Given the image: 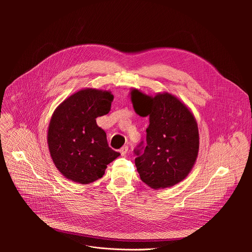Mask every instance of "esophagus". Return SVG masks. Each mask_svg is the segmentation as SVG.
Wrapping results in <instances>:
<instances>
[{
  "mask_svg": "<svg viewBox=\"0 0 252 252\" xmlns=\"http://www.w3.org/2000/svg\"><path fill=\"white\" fill-rule=\"evenodd\" d=\"M127 151H128V148H127L126 146V147H123V148L121 149V151H120L122 157H125V156L127 154Z\"/></svg>",
  "mask_w": 252,
  "mask_h": 252,
  "instance_id": "obj_1",
  "label": "esophagus"
}]
</instances>
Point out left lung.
I'll use <instances>...</instances> for the list:
<instances>
[{
    "label": "left lung",
    "mask_w": 252,
    "mask_h": 252,
    "mask_svg": "<svg viewBox=\"0 0 252 252\" xmlns=\"http://www.w3.org/2000/svg\"><path fill=\"white\" fill-rule=\"evenodd\" d=\"M135 113L149 117L147 146L142 141L135 151V166L140 179L154 189L173 187L192 169L199 150L196 120L189 107L175 95L158 93L148 95L130 91ZM144 149L142 153L140 151Z\"/></svg>",
    "instance_id": "8db88e82"
}]
</instances>
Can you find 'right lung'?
Masks as SVG:
<instances>
[{
	"mask_svg": "<svg viewBox=\"0 0 252 252\" xmlns=\"http://www.w3.org/2000/svg\"><path fill=\"white\" fill-rule=\"evenodd\" d=\"M113 99L110 91L87 88L66 97L55 110L47 141L56 167L69 181L94 183L120 156L107 145L104 130L95 122L109 114Z\"/></svg>",
	"mask_w": 252,
	"mask_h": 252,
	"instance_id": "right-lung-1",
	"label": "right lung"
}]
</instances>
